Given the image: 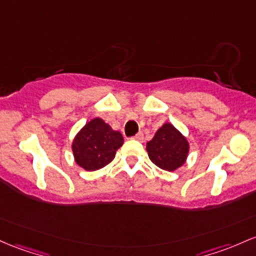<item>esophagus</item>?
Listing matches in <instances>:
<instances>
[{"label": "esophagus", "mask_w": 256, "mask_h": 256, "mask_svg": "<svg viewBox=\"0 0 256 256\" xmlns=\"http://www.w3.org/2000/svg\"><path fill=\"white\" fill-rule=\"evenodd\" d=\"M134 140H137V141H143V134L142 132L137 134L136 136H134Z\"/></svg>", "instance_id": "1"}]
</instances>
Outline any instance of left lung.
<instances>
[{"label":"left lung","instance_id":"1","mask_svg":"<svg viewBox=\"0 0 256 256\" xmlns=\"http://www.w3.org/2000/svg\"><path fill=\"white\" fill-rule=\"evenodd\" d=\"M188 150L187 140L171 124H164L147 143L150 159L162 170L174 171L186 162Z\"/></svg>","mask_w":256,"mask_h":256}]
</instances>
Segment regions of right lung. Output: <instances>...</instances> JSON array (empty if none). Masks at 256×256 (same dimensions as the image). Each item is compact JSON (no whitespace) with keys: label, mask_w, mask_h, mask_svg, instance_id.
I'll return each instance as SVG.
<instances>
[{"label":"right lung","mask_w":256,"mask_h":256,"mask_svg":"<svg viewBox=\"0 0 256 256\" xmlns=\"http://www.w3.org/2000/svg\"><path fill=\"white\" fill-rule=\"evenodd\" d=\"M124 138L102 119L87 122L72 142V153L78 165L87 171L102 169L114 159Z\"/></svg>","instance_id":"obj_1"}]
</instances>
